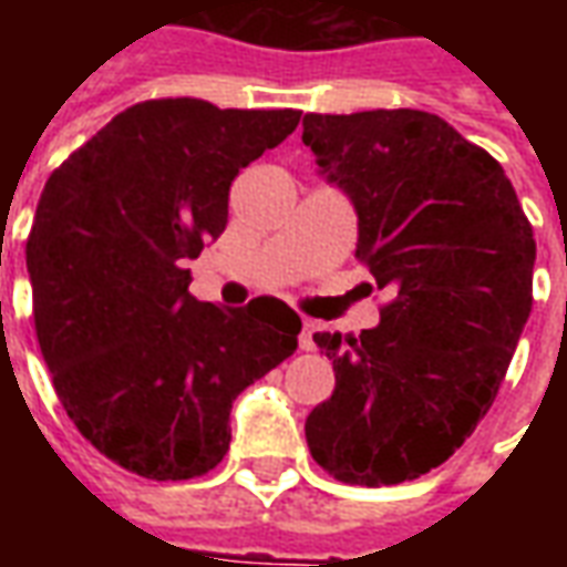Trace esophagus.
I'll use <instances>...</instances> for the list:
<instances>
[{
  "label": "esophagus",
  "mask_w": 567,
  "mask_h": 567,
  "mask_svg": "<svg viewBox=\"0 0 567 567\" xmlns=\"http://www.w3.org/2000/svg\"><path fill=\"white\" fill-rule=\"evenodd\" d=\"M316 331H319L316 321H303V328H300V349H303V352H312V349H316Z\"/></svg>",
  "instance_id": "34e87169"
}]
</instances>
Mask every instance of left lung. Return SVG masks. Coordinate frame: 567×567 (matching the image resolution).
<instances>
[{
    "label": "left lung",
    "instance_id": "left-lung-1",
    "mask_svg": "<svg viewBox=\"0 0 567 567\" xmlns=\"http://www.w3.org/2000/svg\"><path fill=\"white\" fill-rule=\"evenodd\" d=\"M303 145L355 206V258L392 291L377 328L316 333L337 385L307 416L309 452L352 486L416 480L474 434L511 368L532 224L501 163L437 115H307Z\"/></svg>",
    "mask_w": 567,
    "mask_h": 567
}]
</instances>
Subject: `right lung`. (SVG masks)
Instances as JSON below:
<instances>
[{
	"mask_svg": "<svg viewBox=\"0 0 567 567\" xmlns=\"http://www.w3.org/2000/svg\"><path fill=\"white\" fill-rule=\"evenodd\" d=\"M297 124L295 109L148 100L44 185L27 239L44 364L81 434L145 480L209 474L230 446L236 394L295 355V309L203 303L185 264L224 234L239 169Z\"/></svg>",
	"mask_w": 567,
	"mask_h": 567,
	"instance_id": "1",
	"label": "right lung"
}]
</instances>
